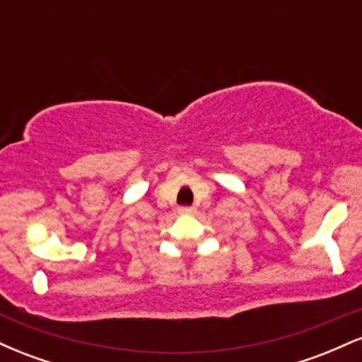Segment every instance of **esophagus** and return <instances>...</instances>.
I'll return each mask as SVG.
<instances>
[{
    "label": "esophagus",
    "instance_id": "obj_1",
    "mask_svg": "<svg viewBox=\"0 0 362 362\" xmlns=\"http://www.w3.org/2000/svg\"><path fill=\"white\" fill-rule=\"evenodd\" d=\"M178 213H180L182 216H190V214L195 213V209H194V207L184 206V207H178Z\"/></svg>",
    "mask_w": 362,
    "mask_h": 362
}]
</instances>
